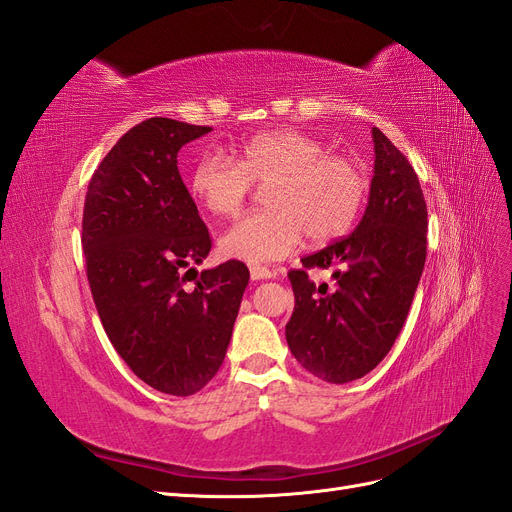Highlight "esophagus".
<instances>
[{"label": "esophagus", "mask_w": 512, "mask_h": 512, "mask_svg": "<svg viewBox=\"0 0 512 512\" xmlns=\"http://www.w3.org/2000/svg\"><path fill=\"white\" fill-rule=\"evenodd\" d=\"M250 275L254 282H260V280H271V277H275V271L256 265V267H250Z\"/></svg>", "instance_id": "esophagus-1"}]
</instances>
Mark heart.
<instances>
[{"label": "heart", "mask_w": 512, "mask_h": 512, "mask_svg": "<svg viewBox=\"0 0 512 512\" xmlns=\"http://www.w3.org/2000/svg\"><path fill=\"white\" fill-rule=\"evenodd\" d=\"M237 161L211 149L190 175V194L218 218L237 215L254 183L266 185L267 211L245 215L218 241L226 258L265 265L282 260L307 235L322 243L342 237L359 218L369 179L361 162L329 153L320 138L273 130L239 143Z\"/></svg>", "instance_id": "obj_1"}]
</instances>
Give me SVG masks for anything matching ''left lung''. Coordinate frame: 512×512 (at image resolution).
<instances>
[{
  "label": "left lung",
  "mask_w": 512,
  "mask_h": 512,
  "mask_svg": "<svg viewBox=\"0 0 512 512\" xmlns=\"http://www.w3.org/2000/svg\"><path fill=\"white\" fill-rule=\"evenodd\" d=\"M374 179L352 235L305 256L292 269L290 352L309 374L331 384L374 369L404 327L427 256V205L412 164L378 128ZM331 268L334 286L316 287L309 268Z\"/></svg>",
  "instance_id": "left-lung-1"
}]
</instances>
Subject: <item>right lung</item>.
Returning <instances> with one entry per match:
<instances>
[{"mask_svg":"<svg viewBox=\"0 0 512 512\" xmlns=\"http://www.w3.org/2000/svg\"><path fill=\"white\" fill-rule=\"evenodd\" d=\"M207 132L168 117L141 121L96 168L83 211L87 280L108 339L151 389L177 397L218 374L250 282L239 260L194 269L211 237L177 153Z\"/></svg>","mask_w":512,"mask_h":512,"instance_id":"obj_1","label":"right lung"}]
</instances>
